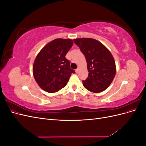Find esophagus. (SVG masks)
I'll list each match as a JSON object with an SVG mask.
<instances>
[{
  "label": "esophagus",
  "instance_id": "1",
  "mask_svg": "<svg viewBox=\"0 0 146 146\" xmlns=\"http://www.w3.org/2000/svg\"><path fill=\"white\" fill-rule=\"evenodd\" d=\"M75 71H76V73H78V71H79V70H78V69H77L75 70Z\"/></svg>",
  "mask_w": 146,
  "mask_h": 146
}]
</instances>
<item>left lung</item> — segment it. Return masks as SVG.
Here are the masks:
<instances>
[{
    "label": "left lung",
    "instance_id": "obj_1",
    "mask_svg": "<svg viewBox=\"0 0 146 146\" xmlns=\"http://www.w3.org/2000/svg\"><path fill=\"white\" fill-rule=\"evenodd\" d=\"M74 42L85 55L89 74L83 85L94 93L105 91L115 77L116 67L111 52L102 43L92 38H76Z\"/></svg>",
    "mask_w": 146,
    "mask_h": 146
}]
</instances>
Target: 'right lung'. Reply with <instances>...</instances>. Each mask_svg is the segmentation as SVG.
I'll return each instance as SVG.
<instances>
[{
  "label": "right lung",
  "instance_id": "1",
  "mask_svg": "<svg viewBox=\"0 0 146 146\" xmlns=\"http://www.w3.org/2000/svg\"><path fill=\"white\" fill-rule=\"evenodd\" d=\"M74 44L71 39L57 38L47 43L34 61L33 74L38 85L53 93L64 88L74 70L69 68L66 55Z\"/></svg>",
  "mask_w": 146,
  "mask_h": 146
}]
</instances>
